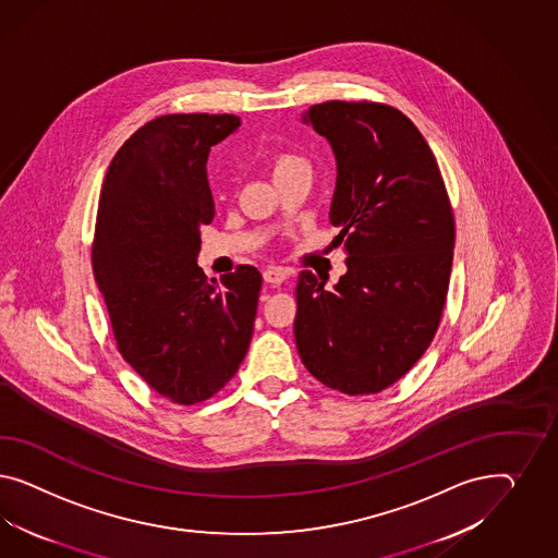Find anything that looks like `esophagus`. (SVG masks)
<instances>
[{"mask_svg": "<svg viewBox=\"0 0 558 558\" xmlns=\"http://www.w3.org/2000/svg\"><path fill=\"white\" fill-rule=\"evenodd\" d=\"M287 278L288 270H284V268H276V266H271V268H266V270H264V280H266V282H270V284H282Z\"/></svg>", "mask_w": 558, "mask_h": 558, "instance_id": "esophagus-1", "label": "esophagus"}]
</instances>
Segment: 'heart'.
<instances>
[{
    "label": "heart",
    "mask_w": 558,
    "mask_h": 558,
    "mask_svg": "<svg viewBox=\"0 0 558 558\" xmlns=\"http://www.w3.org/2000/svg\"><path fill=\"white\" fill-rule=\"evenodd\" d=\"M301 169H308V163L304 161L303 157L294 155V153H278L271 161V171H274V180L288 175L292 171H301Z\"/></svg>",
    "instance_id": "b5f03b06"
}]
</instances>
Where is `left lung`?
<instances>
[{
  "label": "left lung",
  "mask_w": 558,
  "mask_h": 558,
  "mask_svg": "<svg viewBox=\"0 0 558 558\" xmlns=\"http://www.w3.org/2000/svg\"><path fill=\"white\" fill-rule=\"evenodd\" d=\"M336 155L329 220L348 271L333 288L304 270L294 339L329 389L371 395L422 357L446 304L454 217L438 161L403 112L376 101H323L303 117Z\"/></svg>",
  "instance_id": "left-lung-1"
}]
</instances>
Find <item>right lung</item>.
Instances as JSON below:
<instances>
[{
    "label": "right lung",
    "instance_id": "add662e5",
    "mask_svg": "<svg viewBox=\"0 0 558 558\" xmlns=\"http://www.w3.org/2000/svg\"><path fill=\"white\" fill-rule=\"evenodd\" d=\"M239 126L233 114L159 117L120 147L101 184L92 266L119 352L180 405L219 392L254 336L257 268L217 282L196 264L215 219L208 153Z\"/></svg>",
    "mask_w": 558,
    "mask_h": 558
}]
</instances>
